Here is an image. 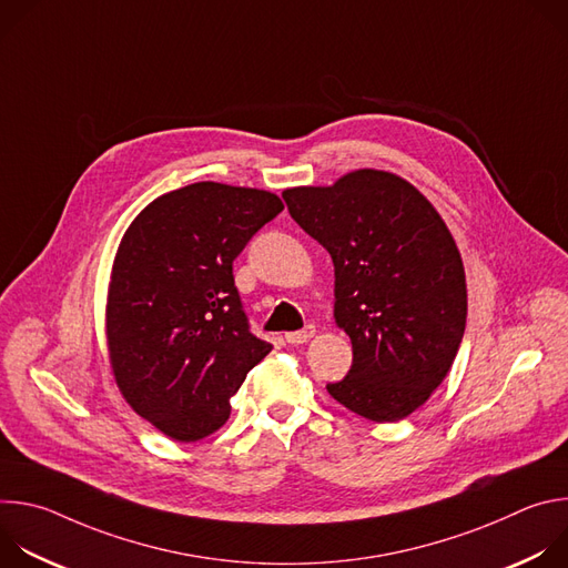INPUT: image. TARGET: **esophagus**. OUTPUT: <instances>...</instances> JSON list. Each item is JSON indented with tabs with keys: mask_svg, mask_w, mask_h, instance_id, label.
I'll list each match as a JSON object with an SVG mask.
<instances>
[{
	"mask_svg": "<svg viewBox=\"0 0 568 568\" xmlns=\"http://www.w3.org/2000/svg\"><path fill=\"white\" fill-rule=\"evenodd\" d=\"M314 333H316V326H314V323H307V326H305L303 331L287 333V335H285V339H287L290 344H303V342H307L310 337H314Z\"/></svg>",
	"mask_w": 568,
	"mask_h": 568,
	"instance_id": "1",
	"label": "esophagus"
}]
</instances>
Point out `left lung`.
<instances>
[{
  "mask_svg": "<svg viewBox=\"0 0 568 568\" xmlns=\"http://www.w3.org/2000/svg\"><path fill=\"white\" fill-rule=\"evenodd\" d=\"M283 197L335 265L353 366L328 393L373 423L407 418L443 384L465 333V267L447 224L414 184L375 169Z\"/></svg>",
  "mask_w": 568,
  "mask_h": 568,
  "instance_id": "left-lung-1",
  "label": "left lung"
}]
</instances>
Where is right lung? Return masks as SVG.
Returning <instances> with one entry per match:
<instances>
[{"label":"right lung","mask_w":568,"mask_h":568,"mask_svg":"<svg viewBox=\"0 0 568 568\" xmlns=\"http://www.w3.org/2000/svg\"><path fill=\"white\" fill-rule=\"evenodd\" d=\"M261 189L197 182L152 200L114 256L105 335L116 386L161 434L195 443L272 351L242 310L233 261L283 211Z\"/></svg>","instance_id":"add662e5"}]
</instances>
